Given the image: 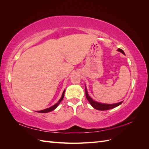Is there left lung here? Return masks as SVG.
<instances>
[{"label": "left lung", "instance_id": "1", "mask_svg": "<svg viewBox=\"0 0 149 149\" xmlns=\"http://www.w3.org/2000/svg\"><path fill=\"white\" fill-rule=\"evenodd\" d=\"M118 51L123 53L124 55H125V53L124 52V51L123 49H121L120 48H119L118 49ZM85 93H86V99L88 100V101H89V102L91 104V105L97 110H100V111H106V110H109V109H113L114 107H118V106H119L120 104H121L123 103V101H121L120 102L118 103H116V104H103V103H100L96 102L95 101H94L93 99L89 96L88 93L86 89V87L85 86Z\"/></svg>", "mask_w": 149, "mask_h": 149}]
</instances>
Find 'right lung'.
Returning <instances> with one entry per match:
<instances>
[{
    "instance_id": "right-lung-1",
    "label": "right lung",
    "mask_w": 149,
    "mask_h": 149,
    "mask_svg": "<svg viewBox=\"0 0 149 149\" xmlns=\"http://www.w3.org/2000/svg\"><path fill=\"white\" fill-rule=\"evenodd\" d=\"M65 90H64L62 96H61V98H60V100L59 101H58V102L57 103H56L55 105H53V106H52V107H49V108H47V109H44V110H42V111H37V112H40V113H47V112H50V111H53L54 109H55L56 108L58 107V106L59 105V104L61 102V101L63 100V99L64 95H65Z\"/></svg>"
}]
</instances>
